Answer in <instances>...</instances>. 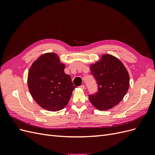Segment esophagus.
Listing matches in <instances>:
<instances>
[{
    "label": "esophagus",
    "instance_id": "1",
    "mask_svg": "<svg viewBox=\"0 0 155 155\" xmlns=\"http://www.w3.org/2000/svg\"><path fill=\"white\" fill-rule=\"evenodd\" d=\"M80 88H82V89H85V85H82L80 86Z\"/></svg>",
    "mask_w": 155,
    "mask_h": 155
}]
</instances>
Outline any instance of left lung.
I'll list each match as a JSON object with an SVG mask.
<instances>
[{"mask_svg":"<svg viewBox=\"0 0 155 155\" xmlns=\"http://www.w3.org/2000/svg\"><path fill=\"white\" fill-rule=\"evenodd\" d=\"M95 78L98 91L89 95L96 109L107 110L118 105L129 87V75L121 61L110 54H104L94 64L90 65Z\"/></svg>","mask_w":155,"mask_h":155,"instance_id":"1","label":"left lung"}]
</instances>
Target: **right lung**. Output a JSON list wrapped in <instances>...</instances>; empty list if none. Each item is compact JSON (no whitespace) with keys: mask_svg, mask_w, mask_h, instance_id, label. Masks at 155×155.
<instances>
[{"mask_svg":"<svg viewBox=\"0 0 155 155\" xmlns=\"http://www.w3.org/2000/svg\"><path fill=\"white\" fill-rule=\"evenodd\" d=\"M64 63L55 53H46L32 63L28 75V87L35 102L43 109L58 111L67 106L76 87L64 73Z\"/></svg>","mask_w":155,"mask_h":155,"instance_id":"add662e5","label":"right lung"}]
</instances>
